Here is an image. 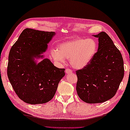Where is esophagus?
Returning <instances> with one entry per match:
<instances>
[{
    "label": "esophagus",
    "mask_w": 130,
    "mask_h": 130,
    "mask_svg": "<svg viewBox=\"0 0 130 130\" xmlns=\"http://www.w3.org/2000/svg\"><path fill=\"white\" fill-rule=\"evenodd\" d=\"M65 72H66V73L67 74H68L71 73H72V71L70 69H66Z\"/></svg>",
    "instance_id": "34e87169"
}]
</instances>
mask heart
<instances>
[{
  "instance_id": "b5f03b06",
  "label": "heart",
  "mask_w": 130,
  "mask_h": 130,
  "mask_svg": "<svg viewBox=\"0 0 130 130\" xmlns=\"http://www.w3.org/2000/svg\"><path fill=\"white\" fill-rule=\"evenodd\" d=\"M97 49L98 44L94 39L75 38L59 44L57 50H51V54L57 62L63 63L65 59H69L72 67L80 70L91 62Z\"/></svg>"
}]
</instances>
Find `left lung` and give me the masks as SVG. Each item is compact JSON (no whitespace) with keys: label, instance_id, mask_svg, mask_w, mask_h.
Instances as JSON below:
<instances>
[{"label":"left lung","instance_id":"obj_1","mask_svg":"<svg viewBox=\"0 0 130 130\" xmlns=\"http://www.w3.org/2000/svg\"><path fill=\"white\" fill-rule=\"evenodd\" d=\"M99 47L91 62L76 71V90L85 103H101L115 95L124 77V62L122 54L107 33L96 35Z\"/></svg>","mask_w":130,"mask_h":130}]
</instances>
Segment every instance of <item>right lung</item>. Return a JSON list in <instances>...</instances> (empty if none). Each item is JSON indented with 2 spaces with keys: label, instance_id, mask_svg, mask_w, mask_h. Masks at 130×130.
I'll return each instance as SVG.
<instances>
[{
  "label": "right lung",
  "instance_id": "right-lung-1",
  "mask_svg": "<svg viewBox=\"0 0 130 130\" xmlns=\"http://www.w3.org/2000/svg\"><path fill=\"white\" fill-rule=\"evenodd\" d=\"M56 35L26 28L12 46L8 55L7 75L15 92L30 104L48 103L54 97L65 69L55 67L43 55ZM43 58L39 63L36 58Z\"/></svg>",
  "mask_w": 130,
  "mask_h": 130
}]
</instances>
